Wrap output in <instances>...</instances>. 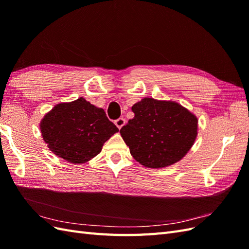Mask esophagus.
Listing matches in <instances>:
<instances>
[{
	"mask_svg": "<svg viewBox=\"0 0 249 249\" xmlns=\"http://www.w3.org/2000/svg\"><path fill=\"white\" fill-rule=\"evenodd\" d=\"M114 124H116V126L118 127V129H122V127L125 124V119L123 118V117H119L118 119H116Z\"/></svg>",
	"mask_w": 249,
	"mask_h": 249,
	"instance_id": "obj_1",
	"label": "esophagus"
}]
</instances>
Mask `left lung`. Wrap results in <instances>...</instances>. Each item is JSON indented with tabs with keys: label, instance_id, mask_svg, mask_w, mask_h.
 <instances>
[{
	"label": "left lung",
	"instance_id": "1",
	"mask_svg": "<svg viewBox=\"0 0 249 249\" xmlns=\"http://www.w3.org/2000/svg\"><path fill=\"white\" fill-rule=\"evenodd\" d=\"M134 118L120 129L130 152L142 165L162 168L179 161L197 136V118L175 102L141 100Z\"/></svg>",
	"mask_w": 249,
	"mask_h": 249
}]
</instances>
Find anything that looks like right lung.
<instances>
[{"mask_svg": "<svg viewBox=\"0 0 249 249\" xmlns=\"http://www.w3.org/2000/svg\"><path fill=\"white\" fill-rule=\"evenodd\" d=\"M40 130L52 152L74 164L99 155L104 143L118 132L105 111L84 97L58 104L43 117Z\"/></svg>", "mask_w": 249, "mask_h": 249, "instance_id": "obj_1", "label": "right lung"}]
</instances>
